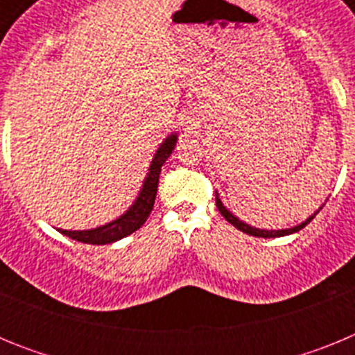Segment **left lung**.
Here are the masks:
<instances>
[{"instance_id": "8db88e82", "label": "left lung", "mask_w": 355, "mask_h": 355, "mask_svg": "<svg viewBox=\"0 0 355 355\" xmlns=\"http://www.w3.org/2000/svg\"><path fill=\"white\" fill-rule=\"evenodd\" d=\"M216 208H218V211L222 213V216H224L225 220H227L229 224H233L236 229H240L241 233L250 234V236H258V238H277V236H286V234L297 233V231H300V229H302V227H306V225L309 224V222H311L313 218H315L316 213H318V211H316L315 215L309 216V218H307L306 222H302V224H300V225H295V227H291V229H283V231H266V229L250 227V225H247V224H243V222H241V220H238V218L233 215V213H229L227 209H225L224 206H222V202H220V199H218V196H216Z\"/></svg>"}]
</instances>
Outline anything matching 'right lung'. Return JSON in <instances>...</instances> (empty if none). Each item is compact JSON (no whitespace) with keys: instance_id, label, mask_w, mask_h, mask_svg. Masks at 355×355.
<instances>
[{"instance_id":"add662e5","label":"right lung","mask_w":355,"mask_h":355,"mask_svg":"<svg viewBox=\"0 0 355 355\" xmlns=\"http://www.w3.org/2000/svg\"><path fill=\"white\" fill-rule=\"evenodd\" d=\"M178 137L171 135L165 142L162 144L158 150H156L155 159L150 163L149 174L146 178V183L142 187L139 199L135 200V205L128 209L121 218L110 222V224L103 225V227L89 229V231H65V229H58L62 234L72 238V240L81 241V243H92V245H105V243H112L121 238L128 236V234L135 233L137 229L142 227L146 224L147 216L153 211L156 200V192H158V180L159 171L165 159L172 155V149L175 146Z\"/></svg>"}]
</instances>
